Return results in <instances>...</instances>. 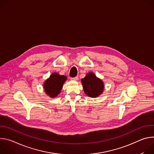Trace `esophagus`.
<instances>
[{
	"mask_svg": "<svg viewBox=\"0 0 154 154\" xmlns=\"http://www.w3.org/2000/svg\"><path fill=\"white\" fill-rule=\"evenodd\" d=\"M71 80H74V81H77V80H79V78H78V77H72V78H71Z\"/></svg>",
	"mask_w": 154,
	"mask_h": 154,
	"instance_id": "obj_1",
	"label": "esophagus"
}]
</instances>
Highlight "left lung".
<instances>
[{"label":"left lung","mask_w":154,"mask_h":154,"mask_svg":"<svg viewBox=\"0 0 154 154\" xmlns=\"http://www.w3.org/2000/svg\"><path fill=\"white\" fill-rule=\"evenodd\" d=\"M85 93L90 97H96L100 95L103 90V82L93 72H89L82 79Z\"/></svg>","instance_id":"8db88e82"}]
</instances>
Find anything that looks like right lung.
<instances>
[{
    "mask_svg": "<svg viewBox=\"0 0 154 154\" xmlns=\"http://www.w3.org/2000/svg\"><path fill=\"white\" fill-rule=\"evenodd\" d=\"M67 77L60 75L57 72L52 73L50 77L44 83V89L51 97H55L61 92L63 85Z\"/></svg>",
    "mask_w": 154,
    "mask_h": 154,
    "instance_id": "1",
    "label": "right lung"
}]
</instances>
